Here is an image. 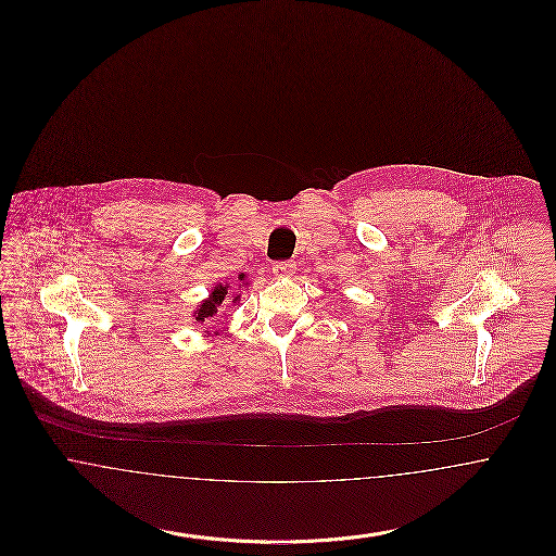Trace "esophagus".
<instances>
[{
    "label": "esophagus",
    "mask_w": 556,
    "mask_h": 556,
    "mask_svg": "<svg viewBox=\"0 0 556 556\" xmlns=\"http://www.w3.org/2000/svg\"><path fill=\"white\" fill-rule=\"evenodd\" d=\"M273 273L279 279H290L291 275L295 273V265L293 263H275L273 265Z\"/></svg>",
    "instance_id": "1"
}]
</instances>
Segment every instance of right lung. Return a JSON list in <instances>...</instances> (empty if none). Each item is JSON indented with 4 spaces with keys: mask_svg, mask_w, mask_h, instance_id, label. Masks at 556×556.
Segmentation results:
<instances>
[{
    "mask_svg": "<svg viewBox=\"0 0 556 556\" xmlns=\"http://www.w3.org/2000/svg\"><path fill=\"white\" fill-rule=\"evenodd\" d=\"M238 281L239 283H236V286H231V283H216L212 288L211 293H208V298H204L198 304V308L193 311L195 323H204L206 318L214 317L220 311V306L227 304V302L238 304L239 300H241V293H238L239 288H248L250 286L243 273L239 275Z\"/></svg>",
    "mask_w": 556,
    "mask_h": 556,
    "instance_id": "1",
    "label": "right lung"
}]
</instances>
